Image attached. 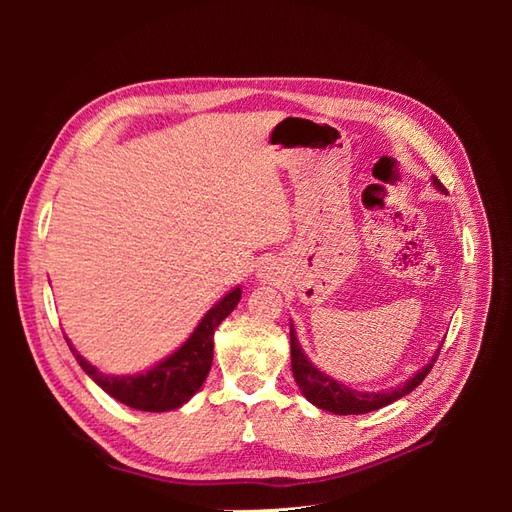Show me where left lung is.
<instances>
[{"label": "left lung", "instance_id": "left-lung-1", "mask_svg": "<svg viewBox=\"0 0 512 512\" xmlns=\"http://www.w3.org/2000/svg\"><path fill=\"white\" fill-rule=\"evenodd\" d=\"M433 187L438 191H444L442 182L438 178H433ZM438 354L440 350H436V354L431 356V361L427 365L418 369L416 374L398 387H389L383 391H358L354 387H347L345 383H339V380H334L328 374H323L317 365H312V361L306 356V352H303V347L297 339L295 323H290L292 376H295L301 394L306 396L314 407L336 413V416H361V413L383 409L391 405V402L400 400L402 396L411 394V391L416 389L424 378H427L433 363H436Z\"/></svg>", "mask_w": 512, "mask_h": 512}]
</instances>
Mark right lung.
Masks as SVG:
<instances>
[{
  "mask_svg": "<svg viewBox=\"0 0 512 512\" xmlns=\"http://www.w3.org/2000/svg\"><path fill=\"white\" fill-rule=\"evenodd\" d=\"M239 299H242V288L237 286L204 314L202 321L195 325L189 339L184 341L176 352L162 358L160 363L140 374H103L74 350L68 336H65V341H68L76 363L81 365L83 372L88 374L105 394H110L118 402H123V405L138 411H171L182 407L184 402L195 396V391H200L206 376L211 372L213 334L217 330V325L237 308Z\"/></svg>",
  "mask_w": 512,
  "mask_h": 512,
  "instance_id": "right-lung-1",
  "label": "right lung"
}]
</instances>
